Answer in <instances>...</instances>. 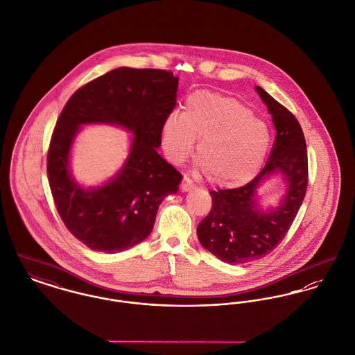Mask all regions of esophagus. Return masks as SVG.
Wrapping results in <instances>:
<instances>
[{
  "label": "esophagus",
  "mask_w": 355,
  "mask_h": 355,
  "mask_svg": "<svg viewBox=\"0 0 355 355\" xmlns=\"http://www.w3.org/2000/svg\"><path fill=\"white\" fill-rule=\"evenodd\" d=\"M180 187H182V189H183V191H189V189H192V188H193V183H192V180H191L188 176H184V178H183V180H182V184H180Z\"/></svg>",
  "instance_id": "34e87169"
}]
</instances>
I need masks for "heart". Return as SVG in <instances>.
<instances>
[{"mask_svg":"<svg viewBox=\"0 0 355 355\" xmlns=\"http://www.w3.org/2000/svg\"><path fill=\"white\" fill-rule=\"evenodd\" d=\"M195 140L198 168L218 186H241L261 169L268 148L267 127L241 101L199 91L188 96L183 113H171L162 127L169 162H184Z\"/></svg>","mask_w":355,"mask_h":355,"instance_id":"obj_1","label":"heart"}]
</instances>
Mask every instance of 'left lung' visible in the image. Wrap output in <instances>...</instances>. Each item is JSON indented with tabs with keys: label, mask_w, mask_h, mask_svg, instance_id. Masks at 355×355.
<instances>
[{
	"label": "left lung",
	"mask_w": 355,
	"mask_h": 355,
	"mask_svg": "<svg viewBox=\"0 0 355 355\" xmlns=\"http://www.w3.org/2000/svg\"><path fill=\"white\" fill-rule=\"evenodd\" d=\"M272 116L277 136L270 157L261 172L245 186L209 191L212 207L198 225L199 242L220 261L241 264L268 255L298 214L309 183L306 140L297 117L261 87L255 88ZM274 171L284 173L289 183L282 205L264 214L257 209L254 192Z\"/></svg>",
	"instance_id": "left-lung-1"
}]
</instances>
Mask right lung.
<instances>
[{
    "label": "right lung",
    "instance_id": "add662e5",
    "mask_svg": "<svg viewBox=\"0 0 355 355\" xmlns=\"http://www.w3.org/2000/svg\"><path fill=\"white\" fill-rule=\"evenodd\" d=\"M178 85L169 71L117 68L78 88L60 113L46 156L48 180L61 220L91 250L113 254L144 241L159 205L178 191L182 173L156 150ZM89 122L119 123L135 137L121 173L104 187L84 190L71 180L67 159L78 127Z\"/></svg>",
    "mask_w": 355,
    "mask_h": 355
}]
</instances>
